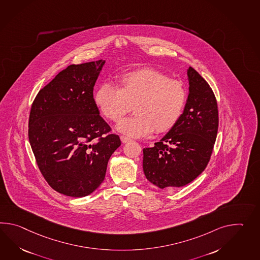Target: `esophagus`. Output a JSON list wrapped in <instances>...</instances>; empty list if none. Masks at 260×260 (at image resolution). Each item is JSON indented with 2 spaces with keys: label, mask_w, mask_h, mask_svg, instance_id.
I'll use <instances>...</instances> for the list:
<instances>
[{
  "label": "esophagus",
  "mask_w": 260,
  "mask_h": 260,
  "mask_svg": "<svg viewBox=\"0 0 260 260\" xmlns=\"http://www.w3.org/2000/svg\"><path fill=\"white\" fill-rule=\"evenodd\" d=\"M120 140H121V142L123 144H126V143H128V142L132 141L131 138H128L127 136H124V135H122L121 137H120Z\"/></svg>",
  "instance_id": "34e87169"
}]
</instances>
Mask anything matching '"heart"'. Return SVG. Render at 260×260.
<instances>
[{"label":"heart","mask_w":260,"mask_h":260,"mask_svg":"<svg viewBox=\"0 0 260 260\" xmlns=\"http://www.w3.org/2000/svg\"><path fill=\"white\" fill-rule=\"evenodd\" d=\"M117 86L104 82L99 86L94 103L100 113L117 122L132 109L133 117L119 122L116 129L132 137L166 133L177 123L185 107L186 91L181 81L161 72L144 67L117 78Z\"/></svg>","instance_id":"heart-1"}]
</instances>
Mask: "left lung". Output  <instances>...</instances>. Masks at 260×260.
I'll return each instance as SVG.
<instances>
[{"label": "left lung", "mask_w": 260, "mask_h": 260, "mask_svg": "<svg viewBox=\"0 0 260 260\" xmlns=\"http://www.w3.org/2000/svg\"><path fill=\"white\" fill-rule=\"evenodd\" d=\"M186 75L188 95L178 121L153 147L143 150L144 175L159 188L196 179L207 166L217 135L218 110L212 88L192 67Z\"/></svg>", "instance_id": "8db88e82"}]
</instances>
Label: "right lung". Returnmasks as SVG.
Segmentation results:
<instances>
[{
  "mask_svg": "<svg viewBox=\"0 0 260 260\" xmlns=\"http://www.w3.org/2000/svg\"><path fill=\"white\" fill-rule=\"evenodd\" d=\"M105 64H72L42 88L31 105L29 141L48 185L66 196L91 194L104 182L110 156L120 146L100 116L93 87Z\"/></svg>",
  "mask_w": 260,
  "mask_h": 260,
  "instance_id": "right-lung-1",
  "label": "right lung"
}]
</instances>
